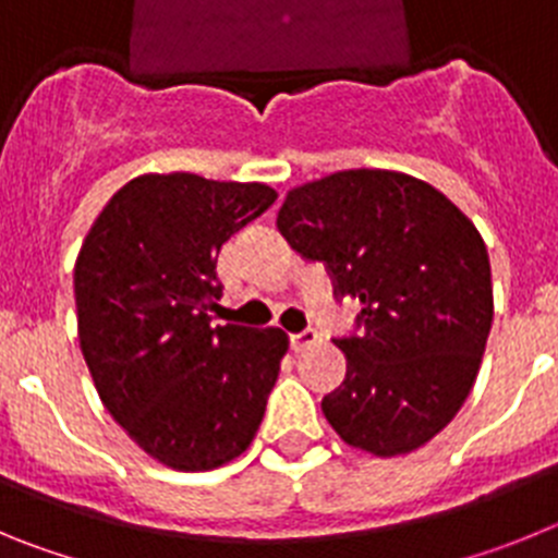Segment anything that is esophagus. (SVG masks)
I'll return each mask as SVG.
<instances>
[{"label": "esophagus", "instance_id": "34e87169", "mask_svg": "<svg viewBox=\"0 0 558 558\" xmlns=\"http://www.w3.org/2000/svg\"><path fill=\"white\" fill-rule=\"evenodd\" d=\"M315 343H318V332L310 327L302 329V332L290 335V347H293L295 352H302V349H307V347H315Z\"/></svg>", "mask_w": 558, "mask_h": 558}]
</instances>
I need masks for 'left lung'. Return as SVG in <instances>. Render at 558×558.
<instances>
[{
  "label": "left lung",
  "instance_id": "left-lung-1",
  "mask_svg": "<svg viewBox=\"0 0 558 558\" xmlns=\"http://www.w3.org/2000/svg\"><path fill=\"white\" fill-rule=\"evenodd\" d=\"M276 226L363 307L332 338L347 377L322 399L329 425L383 458L427 445L470 397L495 315L472 220L405 172L343 170L290 190Z\"/></svg>",
  "mask_w": 558,
  "mask_h": 558
}]
</instances>
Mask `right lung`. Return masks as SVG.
<instances>
[{"label":"right lung","instance_id":"1","mask_svg":"<svg viewBox=\"0 0 558 558\" xmlns=\"http://www.w3.org/2000/svg\"><path fill=\"white\" fill-rule=\"evenodd\" d=\"M274 201L265 184L150 172L108 201L77 254V338L97 393L172 470L231 461L265 416L288 335L211 313L220 248Z\"/></svg>","mask_w":558,"mask_h":558}]
</instances>
